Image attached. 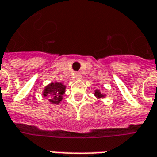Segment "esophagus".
Here are the masks:
<instances>
[{
  "instance_id": "esophagus-1",
  "label": "esophagus",
  "mask_w": 157,
  "mask_h": 157,
  "mask_svg": "<svg viewBox=\"0 0 157 157\" xmlns=\"http://www.w3.org/2000/svg\"><path fill=\"white\" fill-rule=\"evenodd\" d=\"M73 78H76V79L80 78H81V73H80V72H74V74H73Z\"/></svg>"
}]
</instances>
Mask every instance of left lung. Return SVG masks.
<instances>
[{
  "mask_svg": "<svg viewBox=\"0 0 157 157\" xmlns=\"http://www.w3.org/2000/svg\"><path fill=\"white\" fill-rule=\"evenodd\" d=\"M94 95L98 98V99H101V98H104L105 95V94H103L102 93H100V90H95V93H94Z\"/></svg>",
  "mask_w": 157,
  "mask_h": 157,
  "instance_id": "left-lung-1",
  "label": "left lung"
}]
</instances>
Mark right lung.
<instances>
[{"label":"right lung","mask_w":157,"mask_h":157,"mask_svg":"<svg viewBox=\"0 0 157 157\" xmlns=\"http://www.w3.org/2000/svg\"><path fill=\"white\" fill-rule=\"evenodd\" d=\"M64 92H65L64 85H63L62 83L54 82L46 86L43 92V95L44 97H49L50 98L49 101L52 104H59L62 101Z\"/></svg>","instance_id":"right-lung-1"}]
</instances>
